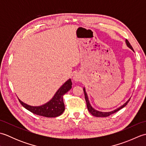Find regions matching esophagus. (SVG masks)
<instances>
[{"instance_id": "obj_1", "label": "esophagus", "mask_w": 146, "mask_h": 146, "mask_svg": "<svg viewBox=\"0 0 146 146\" xmlns=\"http://www.w3.org/2000/svg\"><path fill=\"white\" fill-rule=\"evenodd\" d=\"M73 78L76 82H78V81H79V80H80V77L78 75H75V76L73 77Z\"/></svg>"}]
</instances>
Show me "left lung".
Returning a JSON list of instances; mask_svg holds the SVG:
<instances>
[{
	"instance_id": "1",
	"label": "left lung",
	"mask_w": 146,
	"mask_h": 146,
	"mask_svg": "<svg viewBox=\"0 0 146 146\" xmlns=\"http://www.w3.org/2000/svg\"><path fill=\"white\" fill-rule=\"evenodd\" d=\"M125 42H126V44H127V45L128 47L129 48H131V49H132L133 51H134L133 48L132 47V46L131 45V44H130V42H129L127 39L125 40ZM83 92H84L85 98V100H86V106H87L88 110L90 111V113L92 115H93L94 116H95V117H108V116H109V115H110L117 112V111H119V110L122 109V108H123L125 106H126L127 104H128V102L130 101V99H131V98H129V100L127 101L126 103H125L123 105H122V106L120 107L119 108H117V109H115V110H114L111 111H108V112H102V111H99L96 110L94 109V108H92V107L91 106L90 104V102H89L88 98V96H87V94H86V93L85 92V88H83Z\"/></svg>"
}]
</instances>
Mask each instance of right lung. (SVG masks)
Here are the masks:
<instances>
[{
  "label": "right lung",
  "instance_id": "right-lung-1",
  "mask_svg": "<svg viewBox=\"0 0 146 146\" xmlns=\"http://www.w3.org/2000/svg\"><path fill=\"white\" fill-rule=\"evenodd\" d=\"M71 85H72V82L71 79H69L61 86L50 101L41 106H30L23 103L19 99V101L27 110L38 115L46 117H56L60 116L64 111L63 96L71 88Z\"/></svg>",
  "mask_w": 146,
  "mask_h": 146
}]
</instances>
